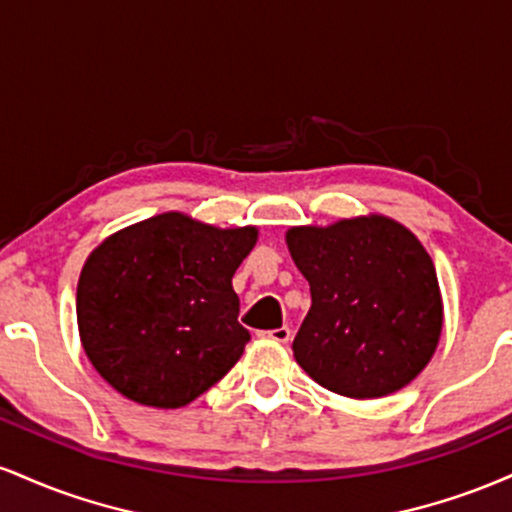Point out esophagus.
I'll return each mask as SVG.
<instances>
[{"label":"esophagus","instance_id":"1","mask_svg":"<svg viewBox=\"0 0 512 512\" xmlns=\"http://www.w3.org/2000/svg\"><path fill=\"white\" fill-rule=\"evenodd\" d=\"M262 334L267 339H272V342H279V344H286L291 339L289 327H276V330H267V332H262Z\"/></svg>","mask_w":512,"mask_h":512}]
</instances>
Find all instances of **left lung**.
Returning <instances> with one entry per match:
<instances>
[{"label":"left lung","instance_id":"8db88e82","mask_svg":"<svg viewBox=\"0 0 512 512\" xmlns=\"http://www.w3.org/2000/svg\"><path fill=\"white\" fill-rule=\"evenodd\" d=\"M291 257L310 284L293 356L315 383L354 399L385 397L431 361L443 327L436 267L385 216L291 228Z\"/></svg>","mask_w":512,"mask_h":512}]
</instances>
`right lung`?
<instances>
[{
    "instance_id": "right-lung-1",
    "label": "right lung",
    "mask_w": 512,
    "mask_h": 512,
    "mask_svg": "<svg viewBox=\"0 0 512 512\" xmlns=\"http://www.w3.org/2000/svg\"><path fill=\"white\" fill-rule=\"evenodd\" d=\"M257 228H221L178 211L125 228L91 252L76 289L81 344L120 395L178 409L243 354L233 274Z\"/></svg>"
}]
</instances>
